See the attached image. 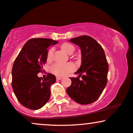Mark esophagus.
Here are the masks:
<instances>
[{
  "instance_id": "obj_1",
  "label": "esophagus",
  "mask_w": 133,
  "mask_h": 133,
  "mask_svg": "<svg viewBox=\"0 0 133 133\" xmlns=\"http://www.w3.org/2000/svg\"><path fill=\"white\" fill-rule=\"evenodd\" d=\"M56 79H57V81L61 80V79H62V77H56Z\"/></svg>"
}]
</instances>
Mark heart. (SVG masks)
Listing matches in <instances>:
<instances>
[{"mask_svg":"<svg viewBox=\"0 0 133 133\" xmlns=\"http://www.w3.org/2000/svg\"><path fill=\"white\" fill-rule=\"evenodd\" d=\"M61 49L63 51L68 54H71L74 51V47L71 44L64 42L61 45ZM54 49L51 48L47 52V61L51 60L52 58ZM76 66L72 63L67 64H54L51 66V71L52 73L59 76H64L68 73L74 71Z\"/></svg>","mask_w":133,"mask_h":133,"instance_id":"1","label":"heart"}]
</instances>
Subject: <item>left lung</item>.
Wrapping results in <instances>:
<instances>
[{
  "label": "left lung",
  "instance_id": "8db88e82",
  "mask_svg": "<svg viewBox=\"0 0 133 133\" xmlns=\"http://www.w3.org/2000/svg\"><path fill=\"white\" fill-rule=\"evenodd\" d=\"M70 42L80 47L82 61L76 72L79 77H70L72 83L66 92L72 99L81 104L94 103L103 92L108 81L109 66L103 47L90 36L71 39ZM81 76L82 79H79Z\"/></svg>",
  "mask_w": 133,
  "mask_h": 133
}]
</instances>
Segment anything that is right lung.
Wrapping results in <instances>:
<instances>
[{
    "instance_id": "obj_1",
    "label": "right lung",
    "mask_w": 133,
    "mask_h": 133,
    "mask_svg": "<svg viewBox=\"0 0 133 133\" xmlns=\"http://www.w3.org/2000/svg\"><path fill=\"white\" fill-rule=\"evenodd\" d=\"M57 43L51 39L35 38L24 44L14 62L12 86L19 103L28 109L37 110L47 103L50 88L56 81L48 73L45 78L37 76L47 61L48 47Z\"/></svg>"
}]
</instances>
